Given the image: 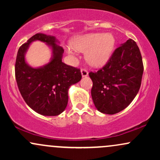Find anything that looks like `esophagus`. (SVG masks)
I'll return each instance as SVG.
<instances>
[{"instance_id": "esophagus-1", "label": "esophagus", "mask_w": 160, "mask_h": 160, "mask_svg": "<svg viewBox=\"0 0 160 160\" xmlns=\"http://www.w3.org/2000/svg\"><path fill=\"white\" fill-rule=\"evenodd\" d=\"M88 74H89V72H88V71H86V69H81V74L82 77H86L88 75Z\"/></svg>"}]
</instances>
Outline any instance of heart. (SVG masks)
<instances>
[{"label": "heart", "mask_w": 160, "mask_h": 160, "mask_svg": "<svg viewBox=\"0 0 160 160\" xmlns=\"http://www.w3.org/2000/svg\"><path fill=\"white\" fill-rule=\"evenodd\" d=\"M116 40L112 34L93 33L78 37L71 42V45L79 52H86V59L94 67H101L107 63L113 49ZM67 52L71 57H75L74 49L67 48Z\"/></svg>", "instance_id": "heart-1"}]
</instances>
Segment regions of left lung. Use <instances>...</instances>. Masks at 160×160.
I'll return each mask as SVG.
<instances>
[{
    "instance_id": "8db88e82",
    "label": "left lung",
    "mask_w": 160,
    "mask_h": 160,
    "mask_svg": "<svg viewBox=\"0 0 160 160\" xmlns=\"http://www.w3.org/2000/svg\"><path fill=\"white\" fill-rule=\"evenodd\" d=\"M144 65L133 40L117 48L102 68L91 71L92 98L98 111L114 114L132 102L141 87Z\"/></svg>"
}]
</instances>
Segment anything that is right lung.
Segmentation results:
<instances>
[{
    "label": "right lung",
    "instance_id": "add662e5",
    "mask_svg": "<svg viewBox=\"0 0 160 160\" xmlns=\"http://www.w3.org/2000/svg\"><path fill=\"white\" fill-rule=\"evenodd\" d=\"M34 40L52 47L53 58L43 67L34 69L26 63L24 54ZM55 37L38 33L19 47L16 56L15 75L20 93L26 104L43 116H57L67 107L69 87L81 80L80 70L62 62L64 49L56 44Z\"/></svg>",
    "mask_w": 160,
    "mask_h": 160
}]
</instances>
